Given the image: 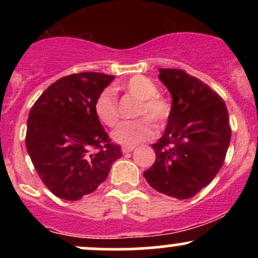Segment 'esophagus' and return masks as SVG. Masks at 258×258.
I'll use <instances>...</instances> for the list:
<instances>
[{
  "mask_svg": "<svg viewBox=\"0 0 258 258\" xmlns=\"http://www.w3.org/2000/svg\"><path fill=\"white\" fill-rule=\"evenodd\" d=\"M133 149H135V147H122V149L121 150H122L123 154H127V153H131Z\"/></svg>",
  "mask_w": 258,
  "mask_h": 258,
  "instance_id": "obj_1",
  "label": "esophagus"
}]
</instances>
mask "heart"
Listing matches in <instances>:
<instances>
[{"label": "heart", "mask_w": 258, "mask_h": 258, "mask_svg": "<svg viewBox=\"0 0 258 258\" xmlns=\"http://www.w3.org/2000/svg\"><path fill=\"white\" fill-rule=\"evenodd\" d=\"M122 88L127 93L139 100L136 109V116H147L156 125H161L167 120L171 106L166 99L159 96L156 85L143 75H135L130 78ZM94 110L103 123L109 127L115 126L119 121V109L114 92L105 88L97 97ZM147 117L120 123L112 132L115 142L122 146L133 147L142 142L153 138L154 127Z\"/></svg>", "instance_id": "b5f03b06"}]
</instances>
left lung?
<instances>
[{
    "mask_svg": "<svg viewBox=\"0 0 258 258\" xmlns=\"http://www.w3.org/2000/svg\"><path fill=\"white\" fill-rule=\"evenodd\" d=\"M172 106L162 137L152 144L156 160L144 172L159 193L189 199L212 182L232 137L226 103L199 79L180 69H159Z\"/></svg>",
    "mask_w": 258,
    "mask_h": 258,
    "instance_id": "left-lung-1",
    "label": "left lung"
}]
</instances>
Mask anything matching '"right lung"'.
I'll use <instances>...</instances> for the list:
<instances>
[{
  "label": "right lung",
  "instance_id": "add662e5",
  "mask_svg": "<svg viewBox=\"0 0 258 258\" xmlns=\"http://www.w3.org/2000/svg\"><path fill=\"white\" fill-rule=\"evenodd\" d=\"M114 79L102 73L64 76L29 112L26 150L55 197L79 200L93 193L121 158L120 146L112 143L94 110L97 97Z\"/></svg>",
  "mask_w": 258,
  "mask_h": 258
}]
</instances>
